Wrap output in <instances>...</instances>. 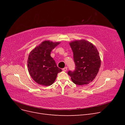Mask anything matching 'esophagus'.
Segmentation results:
<instances>
[{
	"mask_svg": "<svg viewBox=\"0 0 125 125\" xmlns=\"http://www.w3.org/2000/svg\"><path fill=\"white\" fill-rule=\"evenodd\" d=\"M62 70L63 71H67V67H65V68H63L62 69Z\"/></svg>",
	"mask_w": 125,
	"mask_h": 125,
	"instance_id": "obj_1",
	"label": "esophagus"
}]
</instances>
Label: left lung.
Segmentation results:
<instances>
[{"label":"left lung","instance_id":"8db88e82","mask_svg":"<svg viewBox=\"0 0 125 125\" xmlns=\"http://www.w3.org/2000/svg\"><path fill=\"white\" fill-rule=\"evenodd\" d=\"M73 53L75 63L74 71L68 74L74 84L82 85L92 82L99 71L101 59L96 48L84 40L75 41L70 43Z\"/></svg>","mask_w":125,"mask_h":125}]
</instances>
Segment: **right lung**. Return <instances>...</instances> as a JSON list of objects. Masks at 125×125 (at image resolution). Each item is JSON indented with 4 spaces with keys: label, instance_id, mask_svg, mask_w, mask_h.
<instances>
[{
    "label": "right lung",
    "instance_id": "1",
    "mask_svg": "<svg viewBox=\"0 0 125 125\" xmlns=\"http://www.w3.org/2000/svg\"><path fill=\"white\" fill-rule=\"evenodd\" d=\"M59 43L44 41L30 53L28 59V70L37 83L44 86L52 85L58 73L62 71L51 56L52 50Z\"/></svg>",
    "mask_w": 125,
    "mask_h": 125
}]
</instances>
